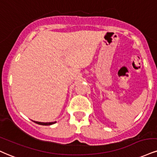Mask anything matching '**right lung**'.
Returning <instances> with one entry per match:
<instances>
[{
    "label": "right lung",
    "instance_id": "add662e5",
    "mask_svg": "<svg viewBox=\"0 0 157 157\" xmlns=\"http://www.w3.org/2000/svg\"><path fill=\"white\" fill-rule=\"evenodd\" d=\"M33 122L36 123V124H39V125H44V126H49V125H52V124H56V121L55 122H47V123H44V122H39V121H33Z\"/></svg>",
    "mask_w": 157,
    "mask_h": 157
}]
</instances>
